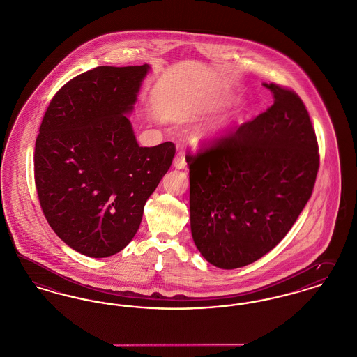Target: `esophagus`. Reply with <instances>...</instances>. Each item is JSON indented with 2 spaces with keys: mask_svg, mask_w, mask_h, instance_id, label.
<instances>
[{
  "mask_svg": "<svg viewBox=\"0 0 357 357\" xmlns=\"http://www.w3.org/2000/svg\"><path fill=\"white\" fill-rule=\"evenodd\" d=\"M187 165V161H185V154L184 153H178L174 160H173V167L176 169H184Z\"/></svg>",
  "mask_w": 357,
  "mask_h": 357,
  "instance_id": "1",
  "label": "esophagus"
}]
</instances>
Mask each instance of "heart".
Segmentation results:
<instances>
[{"instance_id": "b5f03b06", "label": "heart", "mask_w": 357, "mask_h": 357, "mask_svg": "<svg viewBox=\"0 0 357 357\" xmlns=\"http://www.w3.org/2000/svg\"><path fill=\"white\" fill-rule=\"evenodd\" d=\"M227 122L225 121H219V122H215V123H211L206 128L200 129L196 137L199 141H212L215 138H218L222 132H225V128H227Z\"/></svg>"}]
</instances>
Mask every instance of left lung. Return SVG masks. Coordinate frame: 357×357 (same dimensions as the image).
Here are the masks:
<instances>
[{
	"label": "left lung",
	"instance_id": "8db88e82",
	"mask_svg": "<svg viewBox=\"0 0 357 357\" xmlns=\"http://www.w3.org/2000/svg\"><path fill=\"white\" fill-rule=\"evenodd\" d=\"M274 105L187 155L192 238L219 268L258 261L281 242L312 196L319 145L300 96L266 84Z\"/></svg>",
	"mask_w": 357,
	"mask_h": 357
}]
</instances>
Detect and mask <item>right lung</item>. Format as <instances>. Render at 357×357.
<instances>
[{"label":"right lung","instance_id":"obj_1","mask_svg":"<svg viewBox=\"0 0 357 357\" xmlns=\"http://www.w3.org/2000/svg\"><path fill=\"white\" fill-rule=\"evenodd\" d=\"M149 64L100 66L66 83L38 130L35 183L57 236L77 252L107 258L137 234L144 206L176 148H141L128 118Z\"/></svg>","mask_w":357,"mask_h":357}]
</instances>
